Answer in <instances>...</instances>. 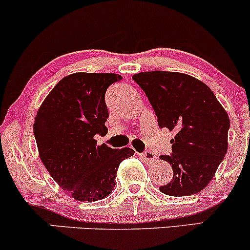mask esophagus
Masks as SVG:
<instances>
[{
	"mask_svg": "<svg viewBox=\"0 0 250 250\" xmlns=\"http://www.w3.org/2000/svg\"><path fill=\"white\" fill-rule=\"evenodd\" d=\"M141 155V157L143 160H146L147 162H154L155 160H156V155H155L153 151H149V150H146L143 151Z\"/></svg>",
	"mask_w": 250,
	"mask_h": 250,
	"instance_id": "34e87169",
	"label": "esophagus"
}]
</instances>
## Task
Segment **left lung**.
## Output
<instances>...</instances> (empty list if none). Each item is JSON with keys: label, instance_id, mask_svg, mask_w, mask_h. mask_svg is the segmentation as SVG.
Here are the masks:
<instances>
[{"label": "left lung", "instance_id": "8db88e82", "mask_svg": "<svg viewBox=\"0 0 250 250\" xmlns=\"http://www.w3.org/2000/svg\"><path fill=\"white\" fill-rule=\"evenodd\" d=\"M133 80L147 95L160 128L176 131L171 155L173 180L160 190L189 196L207 187L228 149L229 117L207 84L187 74L146 71Z\"/></svg>", "mask_w": 250, "mask_h": 250}]
</instances>
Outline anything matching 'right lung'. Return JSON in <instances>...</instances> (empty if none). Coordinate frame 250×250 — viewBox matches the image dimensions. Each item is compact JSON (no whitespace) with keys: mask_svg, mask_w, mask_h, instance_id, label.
<instances>
[{"mask_svg":"<svg viewBox=\"0 0 250 250\" xmlns=\"http://www.w3.org/2000/svg\"><path fill=\"white\" fill-rule=\"evenodd\" d=\"M117 74L75 73L60 81L40 107L34 135L40 159L54 181L77 201L102 200L113 191L120 163L135 151L97 146L109 113L104 96Z\"/></svg>","mask_w":250,"mask_h":250,"instance_id":"obj_1","label":"right lung"}]
</instances>
